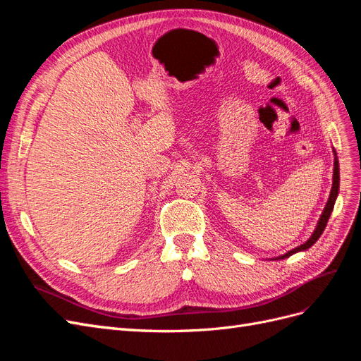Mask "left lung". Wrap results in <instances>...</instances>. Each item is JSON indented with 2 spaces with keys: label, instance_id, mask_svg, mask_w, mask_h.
I'll return each mask as SVG.
<instances>
[{
  "label": "left lung",
  "instance_id": "8db88e82",
  "mask_svg": "<svg viewBox=\"0 0 361 361\" xmlns=\"http://www.w3.org/2000/svg\"><path fill=\"white\" fill-rule=\"evenodd\" d=\"M334 154H336V152H334ZM338 179H341V176H338V161H337V157H336V159H334V174H333V187H331V192H330V199H329V202H326V204H325V209H324V212H322V215H321V218H319L318 226H316L312 238L309 239L307 243H304V244H301L300 247L288 251L286 255H283V256H280V257H277V259H285V257H289V256H292V255H295V253H298V251L307 250V248H310L316 241H318L319 236H321L322 232H324V228L326 227V223H329V218H330L331 212H333V207H334V203H336V197H337V194H338Z\"/></svg>",
  "mask_w": 361,
  "mask_h": 361
}]
</instances>
